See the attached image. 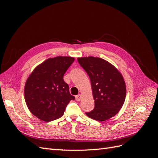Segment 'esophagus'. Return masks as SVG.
<instances>
[{
	"label": "esophagus",
	"mask_w": 158,
	"mask_h": 158,
	"mask_svg": "<svg viewBox=\"0 0 158 158\" xmlns=\"http://www.w3.org/2000/svg\"><path fill=\"white\" fill-rule=\"evenodd\" d=\"M82 95L81 94H79L76 96V99L77 100V101H80V100L82 99Z\"/></svg>",
	"instance_id": "esophagus-1"
}]
</instances>
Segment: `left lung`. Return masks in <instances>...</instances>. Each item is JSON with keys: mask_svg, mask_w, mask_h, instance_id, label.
<instances>
[{"mask_svg": "<svg viewBox=\"0 0 158 158\" xmlns=\"http://www.w3.org/2000/svg\"><path fill=\"white\" fill-rule=\"evenodd\" d=\"M78 61L90 78L95 102L94 109L85 113L86 115L99 122L114 117L126 98V84L122 74L114 65L99 57H79Z\"/></svg>", "mask_w": 158, "mask_h": 158, "instance_id": "8db88e82", "label": "left lung"}]
</instances>
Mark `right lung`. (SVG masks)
Listing matches in <instances>:
<instances>
[{
  "mask_svg": "<svg viewBox=\"0 0 158 158\" xmlns=\"http://www.w3.org/2000/svg\"><path fill=\"white\" fill-rule=\"evenodd\" d=\"M74 57L59 56L37 65L28 76L24 98L30 111L40 120L49 122L61 117L70 100L75 98L63 76Z\"/></svg>",
  "mask_w": 158,
  "mask_h": 158,
  "instance_id": "add662e5",
  "label": "right lung"
}]
</instances>
